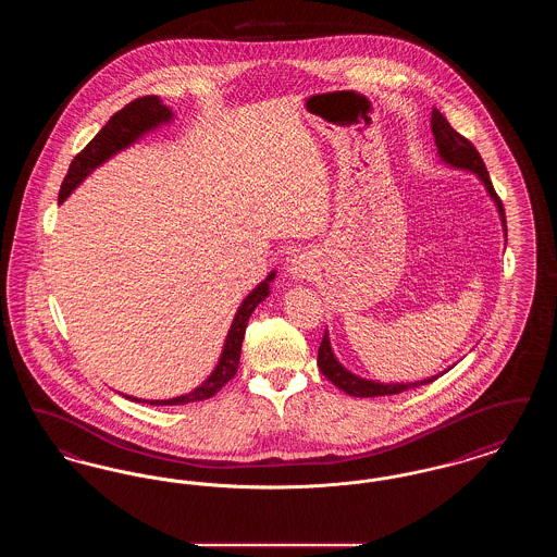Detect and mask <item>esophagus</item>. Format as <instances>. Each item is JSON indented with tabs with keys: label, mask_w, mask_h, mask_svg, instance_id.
Returning a JSON list of instances; mask_svg holds the SVG:
<instances>
[{
	"label": "esophagus",
	"mask_w": 557,
	"mask_h": 557,
	"mask_svg": "<svg viewBox=\"0 0 557 557\" xmlns=\"http://www.w3.org/2000/svg\"><path fill=\"white\" fill-rule=\"evenodd\" d=\"M315 263V257L311 252H300L292 259L290 263V275L296 280H309L318 269Z\"/></svg>",
	"instance_id": "esophagus-1"
}]
</instances>
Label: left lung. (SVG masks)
<instances>
[{"instance_id": "left-lung-1", "label": "left lung", "mask_w": 557, "mask_h": 557, "mask_svg": "<svg viewBox=\"0 0 557 557\" xmlns=\"http://www.w3.org/2000/svg\"><path fill=\"white\" fill-rule=\"evenodd\" d=\"M430 125H432V135H434V144H436V150H438V157L449 162L450 166H457V169H468L472 173H476L480 177V182L486 187V191L491 194V198L495 200L499 214H502V221H504V232L507 234V225H505V209L502 198L497 196L495 187L491 184V177H488V171L482 162V157L478 154L474 144L470 139H466L461 133L455 132L450 127L449 121L441 114V110H432V119H430ZM318 366L321 373L334 384L338 386L341 391H345L346 395L350 397H386V395H398V393H405V391H411V388H418L422 384H430L434 382L436 377H428L422 382H409V384H380V382H371V380H363L355 373L345 370L338 359L334 357L332 352V346H330V336L327 332L323 334V341L319 345L318 352Z\"/></svg>"}]
</instances>
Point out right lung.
I'll return each mask as SVG.
<instances>
[{
    "mask_svg": "<svg viewBox=\"0 0 557 557\" xmlns=\"http://www.w3.org/2000/svg\"><path fill=\"white\" fill-rule=\"evenodd\" d=\"M171 119H173L171 108L164 107L160 102L159 96H141V98L129 102L127 107L121 108L119 112H114L107 125L71 162L69 173H66V177L60 186L58 202H64L69 198V194L79 186L81 182L96 166H100L104 160L110 159L112 154H116L119 150L132 146L137 137H141L144 133L159 127L160 123H166ZM273 277H275V271H271L265 282H261L255 290L244 298V302L239 305L238 313L234 318V323L230 327V334H227V341H225L216 368L196 391L182 395V397L166 398V400H144V403H150V405H186V403H196V400H205V398L216 395L238 371L239 350H242V341H244V334H246L248 319L252 315V311L257 309V305L261 300H265L267 294H269V284H271ZM132 400L141 403V398H132Z\"/></svg>",
    "mask_w": 557,
    "mask_h": 557,
    "instance_id": "1",
    "label": "right lung"
}]
</instances>
